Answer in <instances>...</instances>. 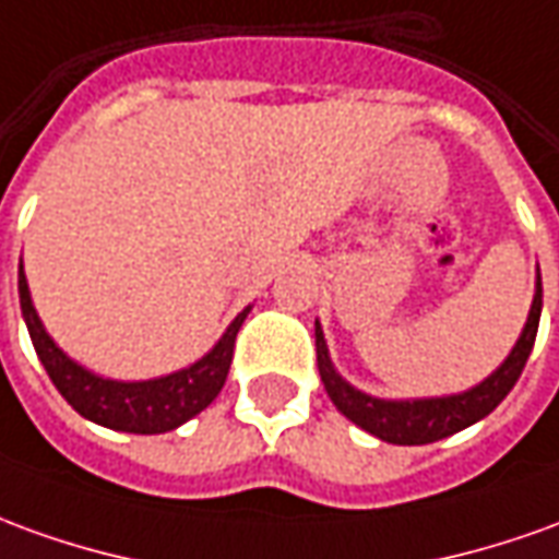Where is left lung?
<instances>
[{
	"mask_svg": "<svg viewBox=\"0 0 559 559\" xmlns=\"http://www.w3.org/2000/svg\"><path fill=\"white\" fill-rule=\"evenodd\" d=\"M538 318H542V278L536 281V296H533V308L518 345L509 354V360L499 366L497 372L490 374L487 381H481L478 388L466 390L460 396H442V400H415V402H388L366 396L360 390H354L347 381H342V374L335 372L330 354H326V342L320 326L314 330L318 338V369L320 381L330 393V400L335 402V408L354 420L357 427L366 432H372L378 439H384L390 444H429L439 442L444 436H454L460 429L472 427L475 420L487 417L499 402L509 396V390L518 384V378L524 372L530 350L536 345Z\"/></svg>",
	"mask_w": 559,
	"mask_h": 559,
	"instance_id": "left-lung-1",
	"label": "left lung"
}]
</instances>
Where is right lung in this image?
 <instances>
[{
    "label": "right lung",
    "instance_id": "obj_1",
    "mask_svg": "<svg viewBox=\"0 0 559 559\" xmlns=\"http://www.w3.org/2000/svg\"><path fill=\"white\" fill-rule=\"evenodd\" d=\"M17 290H21V311L29 338H33L35 354H38L41 366L48 369L50 381L62 393V400L93 424L123 429V432H142V436L169 432V429L181 427L190 417H197L202 408L212 405L214 396L224 388L226 374H229L239 326L251 311V308H245L239 318L229 323V330L214 345L212 354H205L190 369L166 374V378H154V381L127 384V381H108V378L81 369L78 362L69 360L60 347L53 345V338L45 333L41 320L35 314L23 266L17 272Z\"/></svg>",
    "mask_w": 559,
    "mask_h": 559
}]
</instances>
